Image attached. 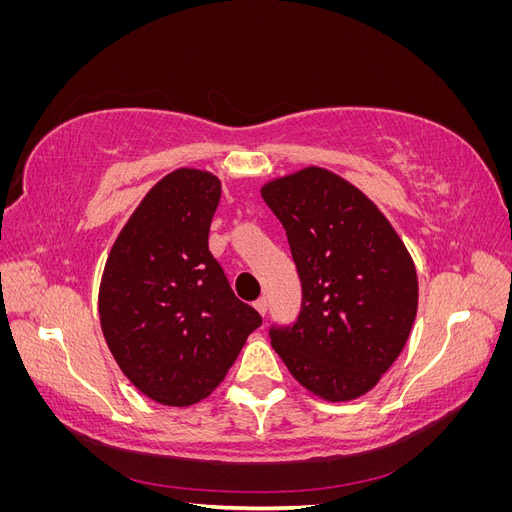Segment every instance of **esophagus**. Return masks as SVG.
<instances>
[{
	"mask_svg": "<svg viewBox=\"0 0 512 512\" xmlns=\"http://www.w3.org/2000/svg\"><path fill=\"white\" fill-rule=\"evenodd\" d=\"M254 307L258 309L260 316H267V312H269V301H267L265 297H260V299L254 303Z\"/></svg>",
	"mask_w": 512,
	"mask_h": 512,
	"instance_id": "obj_1",
	"label": "esophagus"
}]
</instances>
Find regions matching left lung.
<instances>
[{
	"label": "left lung",
	"mask_w": 512,
	"mask_h": 512,
	"mask_svg": "<svg viewBox=\"0 0 512 512\" xmlns=\"http://www.w3.org/2000/svg\"><path fill=\"white\" fill-rule=\"evenodd\" d=\"M260 192L286 230L303 294L297 320L269 329L275 352L322 399L365 395L404 350L416 318V269L404 241L331 170L309 166Z\"/></svg>",
	"instance_id": "1"
}]
</instances>
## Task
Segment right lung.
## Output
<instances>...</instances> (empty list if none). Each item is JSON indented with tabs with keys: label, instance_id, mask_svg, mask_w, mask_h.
<instances>
[{
	"label": "right lung",
	"instance_id": "1",
	"mask_svg": "<svg viewBox=\"0 0 512 512\" xmlns=\"http://www.w3.org/2000/svg\"><path fill=\"white\" fill-rule=\"evenodd\" d=\"M220 179L179 168L158 181L108 254L100 324L117 365L164 406L211 395L262 318L209 252Z\"/></svg>",
	"mask_w": 512,
	"mask_h": 512
}]
</instances>
